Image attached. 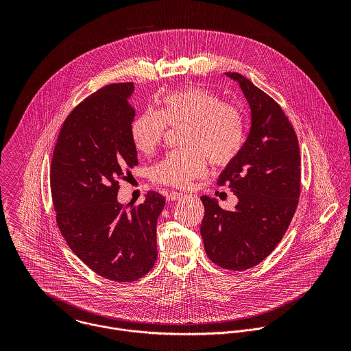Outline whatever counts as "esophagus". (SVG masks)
<instances>
[{
	"label": "esophagus",
	"mask_w": 351,
	"mask_h": 351,
	"mask_svg": "<svg viewBox=\"0 0 351 351\" xmlns=\"http://www.w3.org/2000/svg\"><path fill=\"white\" fill-rule=\"evenodd\" d=\"M181 197H184V193H180V192H170L167 195V200L177 201L180 200Z\"/></svg>",
	"instance_id": "34e87169"
}]
</instances>
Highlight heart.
Segmentation results:
<instances>
[{"mask_svg": "<svg viewBox=\"0 0 351 351\" xmlns=\"http://www.w3.org/2000/svg\"><path fill=\"white\" fill-rule=\"evenodd\" d=\"M167 125H184L180 135L182 149L167 152L155 163L151 180L181 189L205 176L208 162L215 167L228 166L246 141L242 112L202 88L171 92L163 97L160 110L141 113L131 125L135 149L145 155L152 154L162 143Z\"/></svg>", "mask_w": 351, "mask_h": 351, "instance_id": "b5f03b06", "label": "heart"}]
</instances>
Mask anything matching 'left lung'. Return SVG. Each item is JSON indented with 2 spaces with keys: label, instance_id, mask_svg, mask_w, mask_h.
<instances>
[{
  "label": "left lung",
  "instance_id": "obj_1",
  "mask_svg": "<svg viewBox=\"0 0 351 351\" xmlns=\"http://www.w3.org/2000/svg\"><path fill=\"white\" fill-rule=\"evenodd\" d=\"M242 88L251 108V128L241 154L217 180L239 202L223 209L201 196V237L209 259L228 270H246L277 247L296 212L301 188L298 135L280 106L250 80L226 73Z\"/></svg>",
  "mask_w": 351,
  "mask_h": 351
}]
</instances>
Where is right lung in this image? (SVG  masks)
<instances>
[{"mask_svg": "<svg viewBox=\"0 0 351 351\" xmlns=\"http://www.w3.org/2000/svg\"><path fill=\"white\" fill-rule=\"evenodd\" d=\"M134 82L110 84L66 117L52 154L55 219L71 251L96 274L132 282L156 261V220L165 197L150 191L136 205H120L119 182L138 165L131 138Z\"/></svg>", "mask_w": 351, "mask_h": 351, "instance_id": "add662e5", "label": "right lung"}]
</instances>
